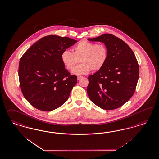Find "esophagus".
I'll list each match as a JSON object with an SVG mask.
<instances>
[{"label":"esophagus","instance_id":"1","mask_svg":"<svg viewBox=\"0 0 159 159\" xmlns=\"http://www.w3.org/2000/svg\"><path fill=\"white\" fill-rule=\"evenodd\" d=\"M82 78V76H78V77H77V80H80Z\"/></svg>","mask_w":159,"mask_h":159}]
</instances>
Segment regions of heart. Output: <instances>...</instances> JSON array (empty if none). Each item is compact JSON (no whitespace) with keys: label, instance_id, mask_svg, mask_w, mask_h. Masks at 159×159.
Instances as JSON below:
<instances>
[{"label":"heart","instance_id":"b5f03b06","mask_svg":"<svg viewBox=\"0 0 159 159\" xmlns=\"http://www.w3.org/2000/svg\"><path fill=\"white\" fill-rule=\"evenodd\" d=\"M107 57V49L104 44L87 41L80 42L74 48V52L66 49L61 56L62 62L69 70H72L80 59L81 64L72 71L77 75L87 74L91 70H99L105 64Z\"/></svg>","mask_w":159,"mask_h":159}]
</instances>
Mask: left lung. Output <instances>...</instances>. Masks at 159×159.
Here are the masks:
<instances>
[{
    "instance_id": "8db88e82",
    "label": "left lung",
    "mask_w": 159,
    "mask_h": 159,
    "mask_svg": "<svg viewBox=\"0 0 159 159\" xmlns=\"http://www.w3.org/2000/svg\"><path fill=\"white\" fill-rule=\"evenodd\" d=\"M88 40L104 43L108 51L104 65L88 77V97L102 109L118 108L127 102L135 91L139 66L134 53L125 42L111 34Z\"/></svg>"
}]
</instances>
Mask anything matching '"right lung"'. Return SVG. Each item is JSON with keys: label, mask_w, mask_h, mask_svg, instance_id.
Wrapping results in <instances>:
<instances>
[{"label": "right lung", "mask_w": 159, "mask_h": 159, "mask_svg": "<svg viewBox=\"0 0 159 159\" xmlns=\"http://www.w3.org/2000/svg\"><path fill=\"white\" fill-rule=\"evenodd\" d=\"M77 42L68 37L46 36L22 57L19 65L20 88L25 98L36 108L52 111L68 100L77 77L65 69L61 56Z\"/></svg>", "instance_id": "obj_1"}]
</instances>
